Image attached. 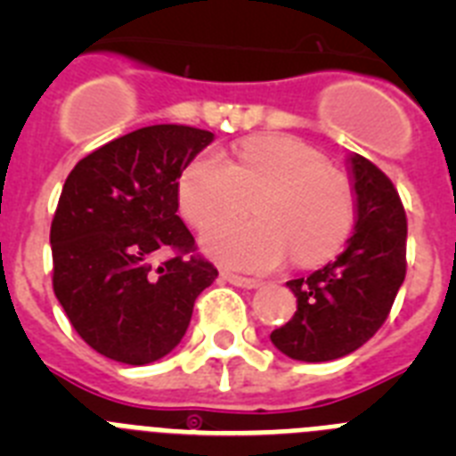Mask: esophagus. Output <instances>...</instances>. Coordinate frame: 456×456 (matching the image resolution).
<instances>
[{"label":"esophagus","instance_id":"esophagus-1","mask_svg":"<svg viewBox=\"0 0 456 456\" xmlns=\"http://www.w3.org/2000/svg\"><path fill=\"white\" fill-rule=\"evenodd\" d=\"M221 278H224V281H228V283L237 285V288H247V289L260 288V281H257V278L240 276V273H232V272H221Z\"/></svg>","mask_w":456,"mask_h":456}]
</instances>
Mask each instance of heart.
I'll use <instances>...</instances> for the list:
<instances>
[{"instance_id":"heart-1","label":"heart","mask_w":456,"mask_h":456,"mask_svg":"<svg viewBox=\"0 0 456 456\" xmlns=\"http://www.w3.org/2000/svg\"><path fill=\"white\" fill-rule=\"evenodd\" d=\"M178 199L196 228L240 215L256 199L257 219L225 221L203 237L209 256L248 272H269L289 253L301 267L324 263L354 225L349 180L292 136L244 141L235 162L203 152L180 175Z\"/></svg>"}]
</instances>
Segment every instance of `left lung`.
<instances>
[{"label": "left lung", "mask_w": 456, "mask_h": 456, "mask_svg": "<svg viewBox=\"0 0 456 456\" xmlns=\"http://www.w3.org/2000/svg\"><path fill=\"white\" fill-rule=\"evenodd\" d=\"M356 225L340 256L288 281L297 313L272 331L273 347L305 363L356 352L381 329L406 276V212L390 178L363 155L349 157Z\"/></svg>", "instance_id": "8db88e82"}]
</instances>
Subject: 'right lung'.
I'll return each instance as SVG.
<instances>
[{
	"instance_id": "obj_1",
	"label": "right lung",
	"mask_w": 456,
	"mask_h": 456,
	"mask_svg": "<svg viewBox=\"0 0 456 456\" xmlns=\"http://www.w3.org/2000/svg\"><path fill=\"white\" fill-rule=\"evenodd\" d=\"M215 134L151 125L75 164L50 228L52 285L88 347L127 365L167 356L219 276L178 212V180ZM157 252H173L155 270Z\"/></svg>"
}]
</instances>
